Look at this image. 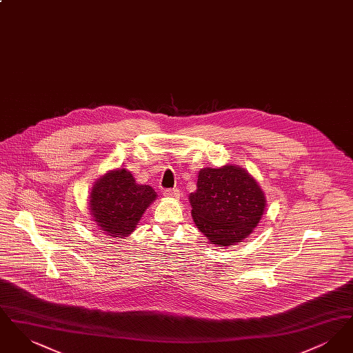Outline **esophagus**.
I'll list each match as a JSON object with an SVG mask.
<instances>
[{
  "label": "esophagus",
  "instance_id": "obj_1",
  "mask_svg": "<svg viewBox=\"0 0 353 353\" xmlns=\"http://www.w3.org/2000/svg\"><path fill=\"white\" fill-rule=\"evenodd\" d=\"M164 196L169 197V199H180V190H179L177 188L165 189V190H164Z\"/></svg>",
  "mask_w": 353,
  "mask_h": 353
}]
</instances>
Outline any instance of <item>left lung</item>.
<instances>
[{"instance_id": "obj_1", "label": "left lung", "mask_w": 353, "mask_h": 353, "mask_svg": "<svg viewBox=\"0 0 353 353\" xmlns=\"http://www.w3.org/2000/svg\"><path fill=\"white\" fill-rule=\"evenodd\" d=\"M189 202L197 229L221 249L252 234L266 209L261 185L235 164L200 169L197 189L189 194Z\"/></svg>"}]
</instances>
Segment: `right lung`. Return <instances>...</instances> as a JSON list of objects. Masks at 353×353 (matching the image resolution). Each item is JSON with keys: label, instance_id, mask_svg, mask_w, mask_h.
Masks as SVG:
<instances>
[{"label": "right lung", "instance_id": "right-lung-1", "mask_svg": "<svg viewBox=\"0 0 353 353\" xmlns=\"http://www.w3.org/2000/svg\"><path fill=\"white\" fill-rule=\"evenodd\" d=\"M157 194L150 185L137 184L125 168L108 170L101 176L88 196L90 217L107 236L132 234L139 221Z\"/></svg>", "mask_w": 353, "mask_h": 353}]
</instances>
